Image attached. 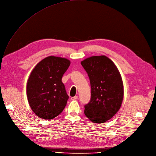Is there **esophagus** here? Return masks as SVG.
<instances>
[{
  "label": "esophagus",
  "mask_w": 156,
  "mask_h": 156,
  "mask_svg": "<svg viewBox=\"0 0 156 156\" xmlns=\"http://www.w3.org/2000/svg\"><path fill=\"white\" fill-rule=\"evenodd\" d=\"M78 98V96H75V97H71V100H77Z\"/></svg>",
  "instance_id": "1"
}]
</instances>
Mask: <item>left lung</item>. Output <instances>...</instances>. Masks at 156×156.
Here are the masks:
<instances>
[{"label": "left lung", "instance_id": "8db88e82", "mask_svg": "<svg viewBox=\"0 0 156 156\" xmlns=\"http://www.w3.org/2000/svg\"><path fill=\"white\" fill-rule=\"evenodd\" d=\"M81 64L91 85V99L85 105V114L93 123H104L121 107L123 98L121 75L115 65L105 56H91Z\"/></svg>", "mask_w": 156, "mask_h": 156}]
</instances>
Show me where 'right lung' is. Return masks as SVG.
I'll return each instance as SVG.
<instances>
[{
  "label": "right lung",
  "instance_id": "right-lung-1",
  "mask_svg": "<svg viewBox=\"0 0 156 156\" xmlns=\"http://www.w3.org/2000/svg\"><path fill=\"white\" fill-rule=\"evenodd\" d=\"M69 65L66 58L50 56L41 61L31 72L27 97L37 117L53 119L64 110L69 97L61 79Z\"/></svg>",
  "mask_w": 156,
  "mask_h": 156
}]
</instances>
